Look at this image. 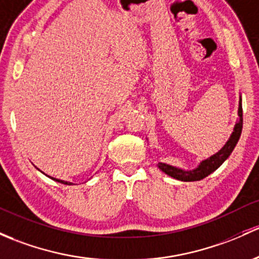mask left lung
Returning <instances> with one entry per match:
<instances>
[{
	"instance_id": "1",
	"label": "left lung",
	"mask_w": 259,
	"mask_h": 259,
	"mask_svg": "<svg viewBox=\"0 0 259 259\" xmlns=\"http://www.w3.org/2000/svg\"><path fill=\"white\" fill-rule=\"evenodd\" d=\"M242 115H243V113H242V103H241V99H239V107H238L239 120L237 124L235 125V129H233V133L232 135H231V138L228 139V141L225 144V146H223L221 150L216 152L214 155H212V156L208 157V159L203 160V161L198 165V167H196L195 170L185 171L179 167H175V166L162 164V162H159V165H157L159 166V168L161 171H164L166 175L171 176V178L176 180H181V181H198V180L205 179L206 176L209 175V174H212L214 170H217V168L225 162V160L230 156L231 152L233 151V149H235L236 144L238 143L239 137H241V133H242V125H243Z\"/></svg>"
}]
</instances>
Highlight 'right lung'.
Masks as SVG:
<instances>
[{"label": "right lung", "mask_w": 259, "mask_h": 259, "mask_svg": "<svg viewBox=\"0 0 259 259\" xmlns=\"http://www.w3.org/2000/svg\"><path fill=\"white\" fill-rule=\"evenodd\" d=\"M51 178V176H50ZM52 180H54V181H58V182H61V184H64V185H73L72 182H68V181H63V180H58V179H54V178H51Z\"/></svg>", "instance_id": "obj_1"}]
</instances>
